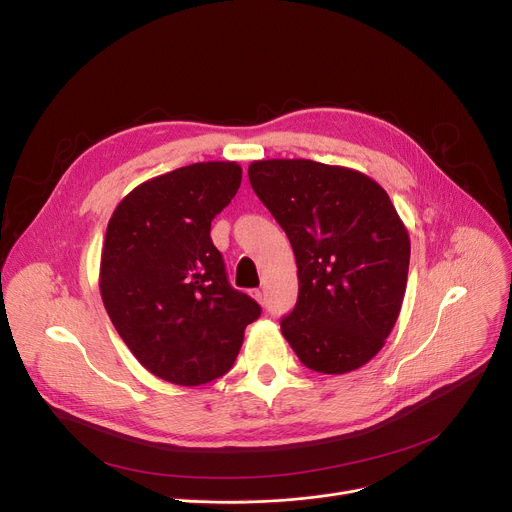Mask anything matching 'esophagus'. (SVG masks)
<instances>
[{"instance_id": "obj_1", "label": "esophagus", "mask_w": 512, "mask_h": 512, "mask_svg": "<svg viewBox=\"0 0 512 512\" xmlns=\"http://www.w3.org/2000/svg\"><path fill=\"white\" fill-rule=\"evenodd\" d=\"M253 296H255V300H257V302H261V304H263V292H261V290H253Z\"/></svg>"}]
</instances>
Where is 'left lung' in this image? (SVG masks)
<instances>
[{
	"label": "left lung",
	"mask_w": 512,
	"mask_h": 512,
	"mask_svg": "<svg viewBox=\"0 0 512 512\" xmlns=\"http://www.w3.org/2000/svg\"><path fill=\"white\" fill-rule=\"evenodd\" d=\"M249 181L290 238L298 300L280 325L298 360L344 374L379 354L401 311L407 234L387 191L358 170L257 160Z\"/></svg>",
	"instance_id": "obj_1"
}]
</instances>
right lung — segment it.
Listing matches in <instances>:
<instances>
[{
    "mask_svg": "<svg viewBox=\"0 0 512 512\" xmlns=\"http://www.w3.org/2000/svg\"><path fill=\"white\" fill-rule=\"evenodd\" d=\"M236 162H197L135 187L113 212L100 296L131 354L195 387L226 374L261 306L230 286L212 220L241 187Z\"/></svg>",
    "mask_w": 512,
    "mask_h": 512,
    "instance_id": "obj_1",
    "label": "right lung"
}]
</instances>
